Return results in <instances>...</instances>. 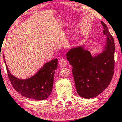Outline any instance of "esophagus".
Masks as SVG:
<instances>
[{"label":"esophagus","mask_w":122,"mask_h":122,"mask_svg":"<svg viewBox=\"0 0 122 122\" xmlns=\"http://www.w3.org/2000/svg\"><path fill=\"white\" fill-rule=\"evenodd\" d=\"M67 61H66L65 59L63 58H61V59H60L59 61V65L61 66H66L67 65Z\"/></svg>","instance_id":"obj_1"}]
</instances>
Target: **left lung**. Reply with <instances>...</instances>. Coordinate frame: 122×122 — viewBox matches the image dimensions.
I'll return each mask as SVG.
<instances>
[{
  "label": "left lung",
  "instance_id": "1",
  "mask_svg": "<svg viewBox=\"0 0 122 122\" xmlns=\"http://www.w3.org/2000/svg\"><path fill=\"white\" fill-rule=\"evenodd\" d=\"M106 36L104 51L93 56L83 46L73 48L66 54L72 66L76 92L79 96L91 98L102 93L110 83L114 71L115 43L108 27L101 21Z\"/></svg>",
  "mask_w": 122,
  "mask_h": 122
}]
</instances>
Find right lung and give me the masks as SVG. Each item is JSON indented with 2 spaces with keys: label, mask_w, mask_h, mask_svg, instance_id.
Instances as JSON below:
<instances>
[{
  "label": "right lung",
  "mask_w": 122,
  "mask_h": 122,
  "mask_svg": "<svg viewBox=\"0 0 122 122\" xmlns=\"http://www.w3.org/2000/svg\"><path fill=\"white\" fill-rule=\"evenodd\" d=\"M4 61L6 64L5 60ZM6 67L11 83L22 96L37 100H43L50 96L52 91L54 74L57 67V59L46 63L35 76L26 79L16 78L10 73L6 65Z\"/></svg>",
  "instance_id": "1"
}]
</instances>
